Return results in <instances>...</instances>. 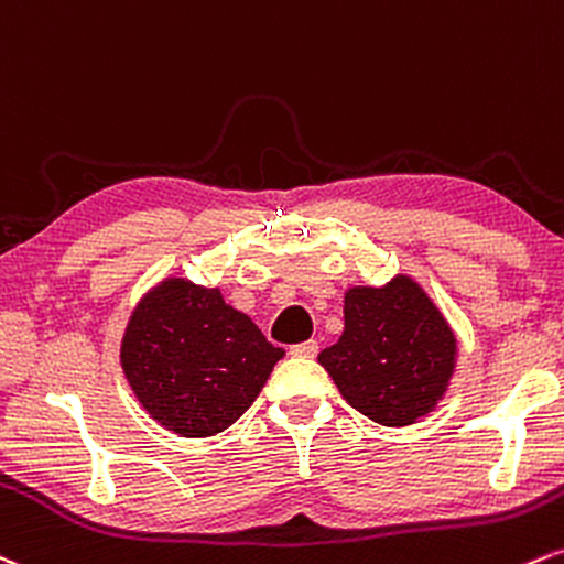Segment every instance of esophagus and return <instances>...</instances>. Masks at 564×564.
Segmentation results:
<instances>
[{
	"mask_svg": "<svg viewBox=\"0 0 564 564\" xmlns=\"http://www.w3.org/2000/svg\"><path fill=\"white\" fill-rule=\"evenodd\" d=\"M290 354H293L295 359H314V356L319 354V343H316V340L297 343V346L290 348Z\"/></svg>",
	"mask_w": 564,
	"mask_h": 564,
	"instance_id": "obj_1",
	"label": "esophagus"
}]
</instances>
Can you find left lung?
I'll return each mask as SVG.
<instances>
[{
	"label": "left lung",
	"mask_w": 564,
	"mask_h": 564,
	"mask_svg": "<svg viewBox=\"0 0 564 564\" xmlns=\"http://www.w3.org/2000/svg\"><path fill=\"white\" fill-rule=\"evenodd\" d=\"M346 329L319 364L356 412L386 427L414 425L443 401L456 369V335L414 276L354 284Z\"/></svg>",
	"instance_id": "obj_1"
}]
</instances>
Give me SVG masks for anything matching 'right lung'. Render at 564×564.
Wrapping results in <instances>:
<instances>
[{
  "mask_svg": "<svg viewBox=\"0 0 564 564\" xmlns=\"http://www.w3.org/2000/svg\"><path fill=\"white\" fill-rule=\"evenodd\" d=\"M284 356L221 290L165 276L139 297L121 340V367L137 401L182 438L235 425Z\"/></svg>",
  "mask_w": 564,
  "mask_h": 564,
  "instance_id": "obj_1",
  "label": "right lung"
}]
</instances>
